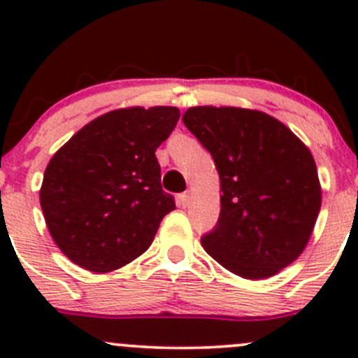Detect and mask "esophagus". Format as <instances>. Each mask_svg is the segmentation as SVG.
<instances>
[{
    "mask_svg": "<svg viewBox=\"0 0 358 358\" xmlns=\"http://www.w3.org/2000/svg\"><path fill=\"white\" fill-rule=\"evenodd\" d=\"M190 199H192V196H190V192H185V194H182V196L178 197V201H180V206H182V208H187V206L190 204Z\"/></svg>",
    "mask_w": 358,
    "mask_h": 358,
    "instance_id": "obj_1",
    "label": "esophagus"
}]
</instances>
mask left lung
<instances>
[{
	"label": "left lung",
	"instance_id": "obj_1",
	"mask_svg": "<svg viewBox=\"0 0 358 358\" xmlns=\"http://www.w3.org/2000/svg\"><path fill=\"white\" fill-rule=\"evenodd\" d=\"M182 119L220 175V218L202 248L244 279L275 275L301 255L319 216L312 154L265 112L190 107Z\"/></svg>",
	"mask_w": 358,
	"mask_h": 358
}]
</instances>
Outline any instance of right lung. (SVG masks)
<instances>
[{
    "instance_id": "add662e5",
    "label": "right lung",
    "mask_w": 358,
    "mask_h": 358,
    "mask_svg": "<svg viewBox=\"0 0 358 358\" xmlns=\"http://www.w3.org/2000/svg\"><path fill=\"white\" fill-rule=\"evenodd\" d=\"M180 119L176 107H129L83 126L43 176L46 227L60 251L90 272L121 268L152 244L175 209L161 187L156 149Z\"/></svg>"
}]
</instances>
